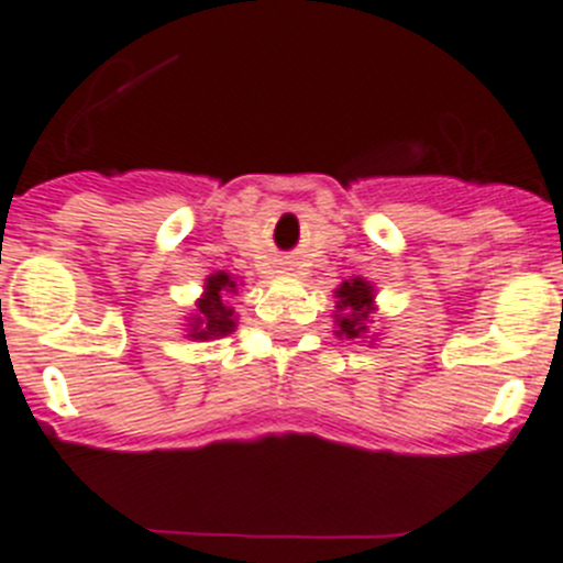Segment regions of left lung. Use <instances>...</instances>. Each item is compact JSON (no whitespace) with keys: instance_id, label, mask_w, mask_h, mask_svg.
I'll return each mask as SVG.
<instances>
[{"instance_id":"1","label":"left lung","mask_w":563,"mask_h":563,"mask_svg":"<svg viewBox=\"0 0 563 563\" xmlns=\"http://www.w3.org/2000/svg\"><path fill=\"white\" fill-rule=\"evenodd\" d=\"M334 329H338V338L346 340H363L369 332V320L375 314V286L363 277H354V280H343L334 289Z\"/></svg>"}]
</instances>
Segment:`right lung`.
<instances>
[{"instance_id":"right-lung-1","label":"right lung","mask_w":563,"mask_h":563,"mask_svg":"<svg viewBox=\"0 0 563 563\" xmlns=\"http://www.w3.org/2000/svg\"><path fill=\"white\" fill-rule=\"evenodd\" d=\"M238 295V283L225 272H217L206 277V291L197 300V311L188 318V338L211 340L225 338L238 329L234 323V309L225 297Z\"/></svg>"}]
</instances>
